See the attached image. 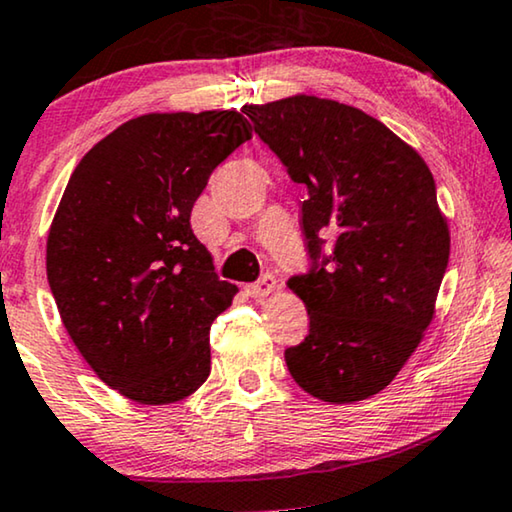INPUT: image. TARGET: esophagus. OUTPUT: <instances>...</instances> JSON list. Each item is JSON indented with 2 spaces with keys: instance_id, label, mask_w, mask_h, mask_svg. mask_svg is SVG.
I'll use <instances>...</instances> for the list:
<instances>
[{
  "instance_id": "34e87169",
  "label": "esophagus",
  "mask_w": 512,
  "mask_h": 512,
  "mask_svg": "<svg viewBox=\"0 0 512 512\" xmlns=\"http://www.w3.org/2000/svg\"><path fill=\"white\" fill-rule=\"evenodd\" d=\"M273 287H276V278H273V276H264L262 280H257V283L246 285V287H243V290H246L248 297L262 299V297H266V294L273 292Z\"/></svg>"
}]
</instances>
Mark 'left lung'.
Masks as SVG:
<instances>
[{
	"label": "left lung",
	"mask_w": 512,
	"mask_h": 512,
	"mask_svg": "<svg viewBox=\"0 0 512 512\" xmlns=\"http://www.w3.org/2000/svg\"><path fill=\"white\" fill-rule=\"evenodd\" d=\"M280 157L301 204L313 266L287 280L308 336L285 350L301 390L364 401L397 378L436 313L448 220L420 153L355 106L292 95L243 109Z\"/></svg>",
	"instance_id": "1"
}]
</instances>
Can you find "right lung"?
<instances>
[{
  "label": "right lung",
  "mask_w": 512,
  "mask_h": 512,
  "mask_svg": "<svg viewBox=\"0 0 512 512\" xmlns=\"http://www.w3.org/2000/svg\"><path fill=\"white\" fill-rule=\"evenodd\" d=\"M250 136L239 111L146 113L95 143L64 187L50 292L90 369L129 401H181L211 373L208 329L239 287L215 276L190 213Z\"/></svg>",
  "instance_id": "add662e5"
}]
</instances>
